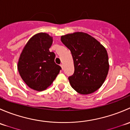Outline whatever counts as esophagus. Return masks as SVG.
<instances>
[{"instance_id":"34e87169","label":"esophagus","mask_w":130,"mask_h":130,"mask_svg":"<svg viewBox=\"0 0 130 130\" xmlns=\"http://www.w3.org/2000/svg\"><path fill=\"white\" fill-rule=\"evenodd\" d=\"M60 67H61V69L63 70V64H60Z\"/></svg>"}]
</instances>
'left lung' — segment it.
Wrapping results in <instances>:
<instances>
[{
    "label": "left lung",
    "mask_w": 130,
    "mask_h": 130,
    "mask_svg": "<svg viewBox=\"0 0 130 130\" xmlns=\"http://www.w3.org/2000/svg\"><path fill=\"white\" fill-rule=\"evenodd\" d=\"M70 50L75 71L69 77L72 87L80 94L99 89L105 81L109 68L105 47L89 34L75 32L61 36Z\"/></svg>",
    "instance_id": "1"
}]
</instances>
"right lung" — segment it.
Returning a JSON list of instances; mask_svg holds the SVG:
<instances>
[{
	"label": "right lung",
	"instance_id": "obj_1",
	"mask_svg": "<svg viewBox=\"0 0 130 130\" xmlns=\"http://www.w3.org/2000/svg\"><path fill=\"white\" fill-rule=\"evenodd\" d=\"M52 43L53 37L45 32H39L29 40L21 53L18 71L22 79L32 89H46L61 69L55 62V53L49 50Z\"/></svg>",
	"mask_w": 130,
	"mask_h": 130
}]
</instances>
